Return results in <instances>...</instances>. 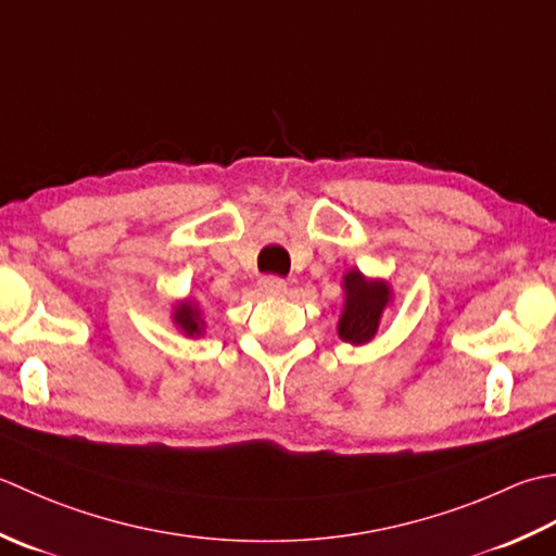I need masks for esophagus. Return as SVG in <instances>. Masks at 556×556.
I'll return each instance as SVG.
<instances>
[{"mask_svg":"<svg viewBox=\"0 0 556 556\" xmlns=\"http://www.w3.org/2000/svg\"><path fill=\"white\" fill-rule=\"evenodd\" d=\"M288 288V282L282 280L280 276H264L258 280V290L266 292V294H282Z\"/></svg>","mask_w":556,"mask_h":556,"instance_id":"obj_1","label":"esophagus"}]
</instances>
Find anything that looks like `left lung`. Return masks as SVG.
<instances>
[{
	"label": "left lung",
	"mask_w": 556,
	"mask_h": 556,
	"mask_svg": "<svg viewBox=\"0 0 556 556\" xmlns=\"http://www.w3.org/2000/svg\"><path fill=\"white\" fill-rule=\"evenodd\" d=\"M345 286V309L338 321V336L345 343L362 345L374 338L379 328L381 312L391 300L389 282L367 280L359 270H350L343 280Z\"/></svg>",
	"instance_id": "left-lung-1"
}]
</instances>
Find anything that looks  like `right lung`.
Segmentation results:
<instances>
[{
	"label": "right lung",
	"mask_w": 556,
	"mask_h": 556,
	"mask_svg": "<svg viewBox=\"0 0 556 556\" xmlns=\"http://www.w3.org/2000/svg\"><path fill=\"white\" fill-rule=\"evenodd\" d=\"M175 324L182 328L187 336H199L203 321H201V314H199V309L194 307V304L185 302V304H179V307L175 309Z\"/></svg>",
	"instance_id": "add662e5"
}]
</instances>
